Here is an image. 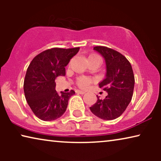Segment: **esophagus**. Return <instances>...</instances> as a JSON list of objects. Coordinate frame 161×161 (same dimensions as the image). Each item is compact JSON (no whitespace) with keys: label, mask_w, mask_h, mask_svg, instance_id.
Instances as JSON below:
<instances>
[{"label":"esophagus","mask_w":161,"mask_h":161,"mask_svg":"<svg viewBox=\"0 0 161 161\" xmlns=\"http://www.w3.org/2000/svg\"><path fill=\"white\" fill-rule=\"evenodd\" d=\"M76 93L80 94H84L86 93V92H85L84 91H80V90H77Z\"/></svg>","instance_id":"esophagus-1"}]
</instances>
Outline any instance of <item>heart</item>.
Returning a JSON list of instances; mask_svg holds the SVG:
<instances>
[{"label":"heart","instance_id":"obj_1","mask_svg":"<svg viewBox=\"0 0 161 161\" xmlns=\"http://www.w3.org/2000/svg\"><path fill=\"white\" fill-rule=\"evenodd\" d=\"M90 59H95V60L98 61L100 63L101 61L100 56L96 54H93L89 56L88 60H90ZM92 82H93V80H92L91 78H89V77L86 76H80L78 77L76 80V84L78 87H80V89H86V88L89 87V86L91 84Z\"/></svg>","mask_w":161,"mask_h":161}]
</instances>
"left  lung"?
<instances>
[{
    "label": "left lung",
    "mask_w": 161,
    "mask_h": 161,
    "mask_svg": "<svg viewBox=\"0 0 161 161\" xmlns=\"http://www.w3.org/2000/svg\"><path fill=\"white\" fill-rule=\"evenodd\" d=\"M94 50L102 55L106 63V75L99 86L108 94L104 100L97 95V100L90 110L102 119H115L124 113L132 100L135 84L132 66L115 50L105 46H96Z\"/></svg>",
    "instance_id": "8db88e82"
}]
</instances>
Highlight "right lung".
Here are the masks:
<instances>
[{
    "label": "right lung",
    "instance_id": "add662e5",
    "mask_svg": "<svg viewBox=\"0 0 161 161\" xmlns=\"http://www.w3.org/2000/svg\"><path fill=\"white\" fill-rule=\"evenodd\" d=\"M80 47H53L40 53L28 66L23 89L28 105L35 116L41 120L57 119L67 110L70 97L75 93H57L55 80L66 75L65 67L78 53Z\"/></svg>",
    "mask_w": 161,
    "mask_h": 161
}]
</instances>
